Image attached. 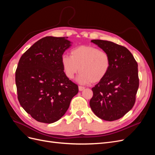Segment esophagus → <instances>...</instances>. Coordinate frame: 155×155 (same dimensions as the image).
<instances>
[{
    "mask_svg": "<svg viewBox=\"0 0 155 155\" xmlns=\"http://www.w3.org/2000/svg\"><path fill=\"white\" fill-rule=\"evenodd\" d=\"M84 89H85V87H84L79 86V91H82L84 90Z\"/></svg>",
    "mask_w": 155,
    "mask_h": 155,
    "instance_id": "esophagus-1",
    "label": "esophagus"
}]
</instances>
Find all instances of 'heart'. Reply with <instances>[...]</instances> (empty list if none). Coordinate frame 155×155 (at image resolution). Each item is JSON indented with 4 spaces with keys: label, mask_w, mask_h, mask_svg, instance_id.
Masks as SVG:
<instances>
[{
    "label": "heart",
    "mask_w": 155,
    "mask_h": 155,
    "mask_svg": "<svg viewBox=\"0 0 155 155\" xmlns=\"http://www.w3.org/2000/svg\"><path fill=\"white\" fill-rule=\"evenodd\" d=\"M61 63L66 77L72 79L80 72L78 81L83 84H96L104 79L111 67V59L106 51L93 46H79L63 55Z\"/></svg>",
    "instance_id": "heart-1"
}]
</instances>
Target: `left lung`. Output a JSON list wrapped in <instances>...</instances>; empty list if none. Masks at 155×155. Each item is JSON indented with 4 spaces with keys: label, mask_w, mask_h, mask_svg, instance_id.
Segmentation results:
<instances>
[{
    "label": "left lung",
    "mask_w": 155,
    "mask_h": 155,
    "mask_svg": "<svg viewBox=\"0 0 155 155\" xmlns=\"http://www.w3.org/2000/svg\"><path fill=\"white\" fill-rule=\"evenodd\" d=\"M91 42L109 54L111 67L106 77L92 88L91 108L102 120H118L135 104L139 87L138 63L125 46L100 39Z\"/></svg>",
    "instance_id": "obj_1"
}]
</instances>
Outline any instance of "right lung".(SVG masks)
<instances>
[{
	"mask_svg": "<svg viewBox=\"0 0 155 155\" xmlns=\"http://www.w3.org/2000/svg\"><path fill=\"white\" fill-rule=\"evenodd\" d=\"M67 37H45L21 57L15 72L21 107L37 121L51 124L65 114L78 86L64 75L61 63L71 45Z\"/></svg>",
	"mask_w": 155,
	"mask_h": 155,
	"instance_id": "obj_1",
	"label": "right lung"
}]
</instances>
